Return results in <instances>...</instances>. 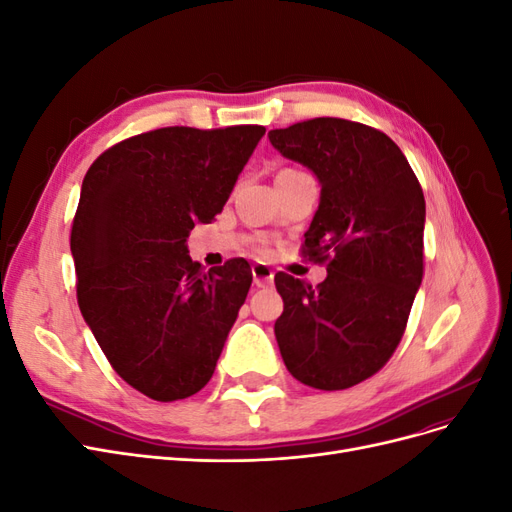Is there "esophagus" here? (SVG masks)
<instances>
[{"label":"esophagus","instance_id":"esophagus-1","mask_svg":"<svg viewBox=\"0 0 512 512\" xmlns=\"http://www.w3.org/2000/svg\"><path fill=\"white\" fill-rule=\"evenodd\" d=\"M252 277H254V284L258 288H265L273 284V269L267 265H254L252 267Z\"/></svg>","mask_w":512,"mask_h":512}]
</instances>
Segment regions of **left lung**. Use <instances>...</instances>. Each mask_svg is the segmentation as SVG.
Wrapping results in <instances>:
<instances>
[{
    "instance_id": "1",
    "label": "left lung",
    "mask_w": 512,
    "mask_h": 512,
    "mask_svg": "<svg viewBox=\"0 0 512 512\" xmlns=\"http://www.w3.org/2000/svg\"><path fill=\"white\" fill-rule=\"evenodd\" d=\"M284 158L318 177L303 254L327 265L316 288L275 275V339L290 374L320 391L367 380L404 337L423 280L425 196L401 149L363 123L316 117L271 130Z\"/></svg>"
}]
</instances>
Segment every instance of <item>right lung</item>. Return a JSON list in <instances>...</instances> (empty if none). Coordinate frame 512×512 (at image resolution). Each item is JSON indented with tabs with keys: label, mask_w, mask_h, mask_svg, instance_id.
Segmentation results:
<instances>
[{
	"label": "right lung",
	"mask_w": 512,
	"mask_h": 512,
	"mask_svg": "<svg viewBox=\"0 0 512 512\" xmlns=\"http://www.w3.org/2000/svg\"><path fill=\"white\" fill-rule=\"evenodd\" d=\"M262 136V126L151 130L106 149L83 179L76 299L108 363L151 399L203 389L252 286L243 258L203 271L185 241L224 209Z\"/></svg>",
	"instance_id": "obj_1"
}]
</instances>
